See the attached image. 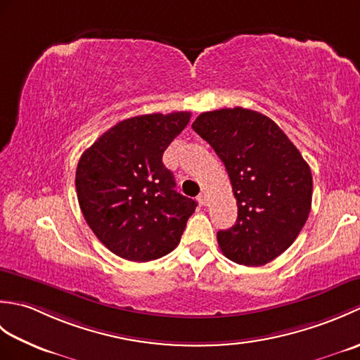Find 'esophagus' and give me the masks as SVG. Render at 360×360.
<instances>
[{
    "mask_svg": "<svg viewBox=\"0 0 360 360\" xmlns=\"http://www.w3.org/2000/svg\"><path fill=\"white\" fill-rule=\"evenodd\" d=\"M198 201H200V204H202V205H207L209 204V195H207V192H201L200 196H198Z\"/></svg>",
    "mask_w": 360,
    "mask_h": 360,
    "instance_id": "esophagus-1",
    "label": "esophagus"
}]
</instances>
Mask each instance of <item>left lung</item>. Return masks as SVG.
Instances as JSON below:
<instances>
[{
	"mask_svg": "<svg viewBox=\"0 0 360 360\" xmlns=\"http://www.w3.org/2000/svg\"><path fill=\"white\" fill-rule=\"evenodd\" d=\"M192 128L224 162L238 205L235 226L217 233L221 252L244 266L272 262L309 217L307 160L272 119L241 106L202 112Z\"/></svg>",
	"mask_w": 360,
	"mask_h": 360,
	"instance_id": "1",
	"label": "left lung"
}]
</instances>
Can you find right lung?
<instances>
[{
    "mask_svg": "<svg viewBox=\"0 0 360 360\" xmlns=\"http://www.w3.org/2000/svg\"><path fill=\"white\" fill-rule=\"evenodd\" d=\"M192 114H143L119 122L83 153L75 190L91 231L112 254L151 262L178 246L196 201L178 193L162 162Z\"/></svg>",
    "mask_w": 360,
    "mask_h": 360,
    "instance_id": "1",
    "label": "right lung"
}]
</instances>
